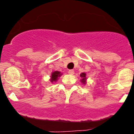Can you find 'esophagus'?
<instances>
[{
	"mask_svg": "<svg viewBox=\"0 0 134 134\" xmlns=\"http://www.w3.org/2000/svg\"><path fill=\"white\" fill-rule=\"evenodd\" d=\"M68 74H70V75H73L74 74V71L73 70H68Z\"/></svg>",
	"mask_w": 134,
	"mask_h": 134,
	"instance_id": "34e87169",
	"label": "esophagus"
}]
</instances>
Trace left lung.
Wrapping results in <instances>:
<instances>
[{"mask_svg": "<svg viewBox=\"0 0 134 134\" xmlns=\"http://www.w3.org/2000/svg\"><path fill=\"white\" fill-rule=\"evenodd\" d=\"M86 74L85 72H82L81 74H80V76L81 77L80 82H81V83L83 84V85H86V80H87V78H86Z\"/></svg>", "mask_w": 134, "mask_h": 134, "instance_id": "obj_1", "label": "left lung"}]
</instances>
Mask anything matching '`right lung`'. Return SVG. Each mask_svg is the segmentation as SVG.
<instances>
[{"instance_id":"add662e5","label":"right lung","mask_w":134,"mask_h":134,"mask_svg":"<svg viewBox=\"0 0 134 134\" xmlns=\"http://www.w3.org/2000/svg\"><path fill=\"white\" fill-rule=\"evenodd\" d=\"M62 75V73L59 72V71H54V72H52V74H51L50 76L49 81H50L52 83L55 82L57 80H58L59 77H60Z\"/></svg>"}]
</instances>
